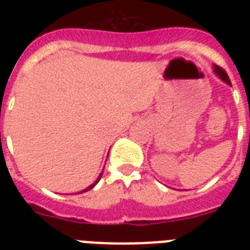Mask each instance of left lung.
Listing matches in <instances>:
<instances>
[{"label": "left lung", "mask_w": 250, "mask_h": 250, "mask_svg": "<svg viewBox=\"0 0 250 250\" xmlns=\"http://www.w3.org/2000/svg\"><path fill=\"white\" fill-rule=\"evenodd\" d=\"M214 71L217 72V75L219 76V78H221V79L223 80V82H226V83L231 85V82H229V75H227V72H226L225 70H223V68L219 67V66H215V67H214Z\"/></svg>", "instance_id": "8db88e82"}]
</instances>
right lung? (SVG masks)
<instances>
[{"label":"right lung","mask_w":250,"mask_h":250,"mask_svg":"<svg viewBox=\"0 0 250 250\" xmlns=\"http://www.w3.org/2000/svg\"><path fill=\"white\" fill-rule=\"evenodd\" d=\"M101 176H102V174H101V175H100V176H98V179H97V180H96V182H94V183H93V184H92V186H89V187H88V188H86V189L82 190V192H80V193H83V192H86V190H89V189H92V188H93V187H94V186H96V184H97V183H98V180H100V179H101Z\"/></svg>","instance_id":"right-lung-1"}]
</instances>
